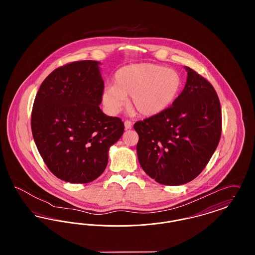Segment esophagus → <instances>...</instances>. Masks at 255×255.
Masks as SVG:
<instances>
[{"label": "esophagus", "mask_w": 255, "mask_h": 255, "mask_svg": "<svg viewBox=\"0 0 255 255\" xmlns=\"http://www.w3.org/2000/svg\"><path fill=\"white\" fill-rule=\"evenodd\" d=\"M124 127H125L126 130L131 129L132 128V122H130V121H125L124 122Z\"/></svg>", "instance_id": "obj_1"}]
</instances>
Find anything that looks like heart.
Segmentation results:
<instances>
[{"instance_id": "obj_1", "label": "heart", "mask_w": 255, "mask_h": 255, "mask_svg": "<svg viewBox=\"0 0 255 255\" xmlns=\"http://www.w3.org/2000/svg\"><path fill=\"white\" fill-rule=\"evenodd\" d=\"M182 80L173 69L153 63L124 66L114 76V85L104 87L101 100L111 116L118 115L130 97V104L146 117L168 109L179 96Z\"/></svg>"}]
</instances>
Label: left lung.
<instances>
[{
	"mask_svg": "<svg viewBox=\"0 0 255 255\" xmlns=\"http://www.w3.org/2000/svg\"><path fill=\"white\" fill-rule=\"evenodd\" d=\"M181 95L164 112L134 123L137 158L146 174L165 185L191 182L215 152L222 132V112L212 85L184 67Z\"/></svg>",
	"mask_w": 255,
	"mask_h": 255,
	"instance_id": "obj_1",
	"label": "left lung"
}]
</instances>
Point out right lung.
<instances>
[{
  "label": "right lung",
  "instance_id": "obj_1",
  "mask_svg": "<svg viewBox=\"0 0 255 255\" xmlns=\"http://www.w3.org/2000/svg\"><path fill=\"white\" fill-rule=\"evenodd\" d=\"M100 63L73 62L54 70L37 93L31 131L50 172L71 183H87L106 168L111 146L124 132L120 118L99 105L104 89Z\"/></svg>",
  "mask_w": 255,
  "mask_h": 255
}]
</instances>
